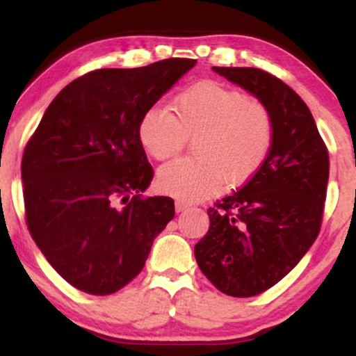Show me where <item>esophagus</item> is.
Instances as JSON below:
<instances>
[{
    "label": "esophagus",
    "instance_id": "esophagus-1",
    "mask_svg": "<svg viewBox=\"0 0 356 356\" xmlns=\"http://www.w3.org/2000/svg\"><path fill=\"white\" fill-rule=\"evenodd\" d=\"M191 207V204L189 202H186V201H178L175 202V209H177V212H183V211H186V209H189Z\"/></svg>",
    "mask_w": 356,
    "mask_h": 356
}]
</instances>
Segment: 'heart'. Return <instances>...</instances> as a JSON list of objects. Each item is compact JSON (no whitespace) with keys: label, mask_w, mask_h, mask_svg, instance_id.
Wrapping results in <instances>:
<instances>
[{"label":"heart","mask_w":356,"mask_h":356,"mask_svg":"<svg viewBox=\"0 0 356 356\" xmlns=\"http://www.w3.org/2000/svg\"><path fill=\"white\" fill-rule=\"evenodd\" d=\"M172 111L150 106L139 121L147 154L167 160L196 138L197 159H178L160 168L159 186L181 199L211 196L225 179L236 184L262 167L274 143V120L261 100L217 82H197L175 97Z\"/></svg>","instance_id":"1"}]
</instances>
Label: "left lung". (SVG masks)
Here are the masks:
<instances>
[{
    "label": "left lung",
    "mask_w": 356,
    "mask_h": 356,
    "mask_svg": "<svg viewBox=\"0 0 356 356\" xmlns=\"http://www.w3.org/2000/svg\"><path fill=\"white\" fill-rule=\"evenodd\" d=\"M213 71L256 95L274 120V143L262 167L213 207L194 246L197 266L222 293L248 298L280 282L321 232L329 152L301 97L257 67Z\"/></svg>",
    "instance_id": "obj_1"
}]
</instances>
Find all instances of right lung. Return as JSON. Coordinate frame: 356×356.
<instances>
[{
  "mask_svg": "<svg viewBox=\"0 0 356 356\" xmlns=\"http://www.w3.org/2000/svg\"><path fill=\"white\" fill-rule=\"evenodd\" d=\"M196 65L168 58L133 70H97L55 97L22 155L29 232L74 289L111 295L143 270L175 217L139 139L143 115Z\"/></svg>",
  "mask_w": 356,
  "mask_h": 356,
  "instance_id": "1",
  "label": "right lung"
}]
</instances>
